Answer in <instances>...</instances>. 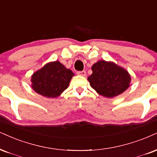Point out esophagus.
<instances>
[{"label":"esophagus","instance_id":"34e87169","mask_svg":"<svg viewBox=\"0 0 157 157\" xmlns=\"http://www.w3.org/2000/svg\"><path fill=\"white\" fill-rule=\"evenodd\" d=\"M77 74L79 75H82V76H85V75H86V73L84 71H78V72H77Z\"/></svg>","mask_w":157,"mask_h":157}]
</instances>
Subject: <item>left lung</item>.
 Listing matches in <instances>:
<instances>
[{
    "instance_id": "left-lung-1",
    "label": "left lung",
    "mask_w": 157,
    "mask_h": 157,
    "mask_svg": "<svg viewBox=\"0 0 157 157\" xmlns=\"http://www.w3.org/2000/svg\"><path fill=\"white\" fill-rule=\"evenodd\" d=\"M92 73L88 77L90 86L98 94L112 98L129 88L131 75L127 70L111 61L100 60L92 66Z\"/></svg>"
}]
</instances>
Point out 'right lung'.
Here are the masks:
<instances>
[{"instance_id": "add662e5", "label": "right lung", "mask_w": 157, "mask_h": 157, "mask_svg": "<svg viewBox=\"0 0 157 157\" xmlns=\"http://www.w3.org/2000/svg\"><path fill=\"white\" fill-rule=\"evenodd\" d=\"M73 75L72 71L59 61L49 62L32 75L31 87L46 98H57L68 87Z\"/></svg>"}]
</instances>
